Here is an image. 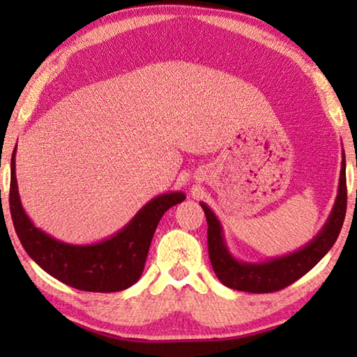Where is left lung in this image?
<instances>
[{
	"label": "left lung",
	"instance_id": "1",
	"mask_svg": "<svg viewBox=\"0 0 357 357\" xmlns=\"http://www.w3.org/2000/svg\"><path fill=\"white\" fill-rule=\"evenodd\" d=\"M208 220V250L213 269L223 285L238 291L273 293L291 285L317 266L340 234L347 213V164L342 160L338 192L324 227L309 244L288 255L271 258L263 263H244L229 253L220 220L206 203H200Z\"/></svg>",
	"mask_w": 357,
	"mask_h": 357
}]
</instances>
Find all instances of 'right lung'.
<instances>
[{
	"label": "right lung",
	"mask_w": 357,
	"mask_h": 357,
	"mask_svg": "<svg viewBox=\"0 0 357 357\" xmlns=\"http://www.w3.org/2000/svg\"><path fill=\"white\" fill-rule=\"evenodd\" d=\"M15 149L10 159L9 206L23 249L47 274L82 291H123L140 279L157 223L165 211L185 200L183 192L153 198L128 225L96 244L75 245L52 238L26 215L15 178Z\"/></svg>",
	"instance_id": "right-lung-1"
}]
</instances>
